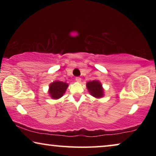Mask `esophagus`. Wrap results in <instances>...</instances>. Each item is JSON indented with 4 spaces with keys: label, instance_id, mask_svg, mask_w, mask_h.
<instances>
[{
    "label": "esophagus",
    "instance_id": "esophagus-1",
    "mask_svg": "<svg viewBox=\"0 0 156 156\" xmlns=\"http://www.w3.org/2000/svg\"><path fill=\"white\" fill-rule=\"evenodd\" d=\"M75 81H76V82H81V78L79 77V76H76V77H75Z\"/></svg>",
    "mask_w": 156,
    "mask_h": 156
}]
</instances>
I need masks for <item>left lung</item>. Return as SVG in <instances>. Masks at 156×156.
I'll list each match as a JSON object with an SVG mask.
<instances>
[{"label":"left lung","mask_w":156,"mask_h":156,"mask_svg":"<svg viewBox=\"0 0 156 156\" xmlns=\"http://www.w3.org/2000/svg\"><path fill=\"white\" fill-rule=\"evenodd\" d=\"M87 88L91 96L96 98L104 97V89L102 85L98 80H93L87 83Z\"/></svg>","instance_id":"obj_1"}]
</instances>
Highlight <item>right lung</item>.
<instances>
[{"label":"right lung","mask_w":156,"mask_h":156,"mask_svg":"<svg viewBox=\"0 0 156 156\" xmlns=\"http://www.w3.org/2000/svg\"><path fill=\"white\" fill-rule=\"evenodd\" d=\"M68 87V84L61 81H55L49 87V94L52 99H57L62 97Z\"/></svg>","instance_id":"add662e5"}]
</instances>
